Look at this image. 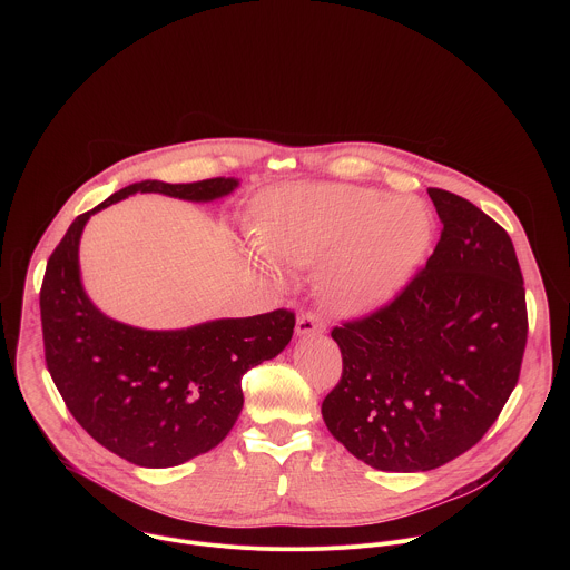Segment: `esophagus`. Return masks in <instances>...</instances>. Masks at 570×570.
Masks as SVG:
<instances>
[{
	"label": "esophagus",
	"instance_id": "34e87169",
	"mask_svg": "<svg viewBox=\"0 0 570 570\" xmlns=\"http://www.w3.org/2000/svg\"><path fill=\"white\" fill-rule=\"evenodd\" d=\"M324 332H327V324H324V320L317 313L304 311L297 317V324H295L297 336H315V334H324Z\"/></svg>",
	"mask_w": 570,
	"mask_h": 570
}]
</instances>
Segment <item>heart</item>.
<instances>
[{"label": "heart", "instance_id": "b5f03b06", "mask_svg": "<svg viewBox=\"0 0 570 570\" xmlns=\"http://www.w3.org/2000/svg\"><path fill=\"white\" fill-rule=\"evenodd\" d=\"M433 218L417 198L358 185L284 187L262 203L259 243L277 262L320 266L324 297L341 315L387 306L420 271Z\"/></svg>", "mask_w": 570, "mask_h": 570}]
</instances>
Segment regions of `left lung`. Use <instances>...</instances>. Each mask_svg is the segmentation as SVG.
Instances as JSON below:
<instances>
[{
	"instance_id": "1",
	"label": "left lung",
	"mask_w": 570,
	"mask_h": 570,
	"mask_svg": "<svg viewBox=\"0 0 570 570\" xmlns=\"http://www.w3.org/2000/svg\"><path fill=\"white\" fill-rule=\"evenodd\" d=\"M442 234L387 306L334 327L343 376L322 401L330 433L381 471L438 469L501 415L528 311L510 234L473 203L429 189Z\"/></svg>"
}]
</instances>
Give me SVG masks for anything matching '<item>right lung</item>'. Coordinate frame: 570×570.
Here are the masks:
<instances>
[{"label":"right lung","mask_w":570,"mask_h":570,"mask_svg":"<svg viewBox=\"0 0 570 570\" xmlns=\"http://www.w3.org/2000/svg\"><path fill=\"white\" fill-rule=\"evenodd\" d=\"M236 187V178L128 185L76 216L47 262L40 288L47 370L73 420L137 466H176L220 444L243 409L240 376L291 343L295 313L277 308L169 332L130 327L104 315L80 284V234L92 214L137 191L209 203Z\"/></svg>","instance_id":"add662e5"}]
</instances>
